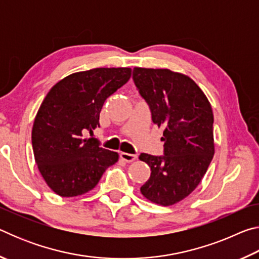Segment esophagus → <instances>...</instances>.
Here are the masks:
<instances>
[{
	"mask_svg": "<svg viewBox=\"0 0 259 259\" xmlns=\"http://www.w3.org/2000/svg\"><path fill=\"white\" fill-rule=\"evenodd\" d=\"M120 156H121L122 160L128 162V163H130V162H134L136 159H137V155L129 154V153H121Z\"/></svg>",
	"mask_w": 259,
	"mask_h": 259,
	"instance_id": "34e87169",
	"label": "esophagus"
}]
</instances>
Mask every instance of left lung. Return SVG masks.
<instances>
[{
	"label": "left lung",
	"mask_w": 259,
	"mask_h": 259,
	"mask_svg": "<svg viewBox=\"0 0 259 259\" xmlns=\"http://www.w3.org/2000/svg\"><path fill=\"white\" fill-rule=\"evenodd\" d=\"M133 78L150 106L153 122L164 128V155H139L151 168L140 192L153 203L172 205L195 190L212 160L211 105L199 85L182 73L135 67Z\"/></svg>",
	"instance_id": "1"
}]
</instances>
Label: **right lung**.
Here are the masks:
<instances>
[{
	"label": "right lung",
	"instance_id": "add662e5",
	"mask_svg": "<svg viewBox=\"0 0 259 259\" xmlns=\"http://www.w3.org/2000/svg\"><path fill=\"white\" fill-rule=\"evenodd\" d=\"M130 76L129 67L73 73L46 96L34 120L32 145L38 171L56 194L72 198L91 191L119 160L87 134L99 126L105 100Z\"/></svg>",
	"mask_w": 259,
	"mask_h": 259
}]
</instances>
